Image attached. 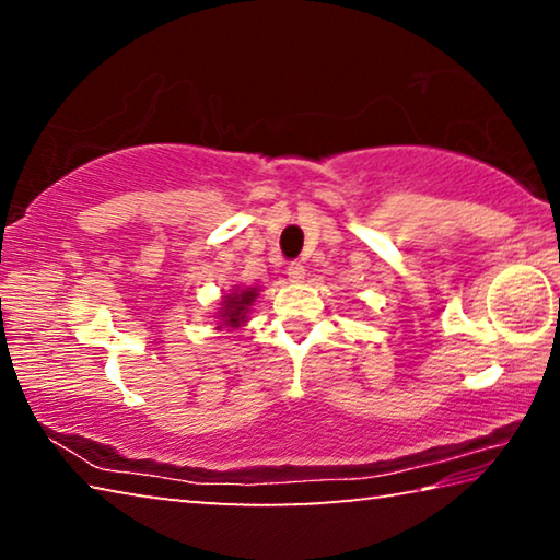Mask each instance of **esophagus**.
Masks as SVG:
<instances>
[{
	"label": "esophagus",
	"instance_id": "1",
	"mask_svg": "<svg viewBox=\"0 0 560 560\" xmlns=\"http://www.w3.org/2000/svg\"><path fill=\"white\" fill-rule=\"evenodd\" d=\"M287 271H289L291 281H303V277H306V269H303L301 261H291Z\"/></svg>",
	"mask_w": 560,
	"mask_h": 560
}]
</instances>
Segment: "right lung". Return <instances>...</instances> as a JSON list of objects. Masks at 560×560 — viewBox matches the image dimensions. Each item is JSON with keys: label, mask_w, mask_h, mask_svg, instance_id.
I'll use <instances>...</instances> for the list:
<instances>
[{"label": "right lung", "mask_w": 560, "mask_h": 560, "mask_svg": "<svg viewBox=\"0 0 560 560\" xmlns=\"http://www.w3.org/2000/svg\"><path fill=\"white\" fill-rule=\"evenodd\" d=\"M257 299V289L252 291H234L232 296H224L222 306L224 311H220V316L226 326L236 328L240 324H244L246 320V308L252 306V301Z\"/></svg>", "instance_id": "add662e5"}]
</instances>
